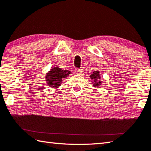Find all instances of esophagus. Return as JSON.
Returning a JSON list of instances; mask_svg holds the SVG:
<instances>
[{"label":"esophagus","mask_w":151,"mask_h":151,"mask_svg":"<svg viewBox=\"0 0 151 151\" xmlns=\"http://www.w3.org/2000/svg\"><path fill=\"white\" fill-rule=\"evenodd\" d=\"M75 72L77 75H81L83 73V69H81V68H76Z\"/></svg>","instance_id":"obj_1"}]
</instances>
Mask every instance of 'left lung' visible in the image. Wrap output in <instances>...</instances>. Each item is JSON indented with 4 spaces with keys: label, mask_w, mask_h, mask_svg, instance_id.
Instances as JSON below:
<instances>
[{
    "label": "left lung",
    "mask_w": 151,
    "mask_h": 151,
    "mask_svg": "<svg viewBox=\"0 0 151 151\" xmlns=\"http://www.w3.org/2000/svg\"><path fill=\"white\" fill-rule=\"evenodd\" d=\"M90 78L92 79V81L94 82L93 86L94 87H98L102 85V81L100 80V72L98 70L94 71L91 75H90Z\"/></svg>",
    "instance_id": "1"
}]
</instances>
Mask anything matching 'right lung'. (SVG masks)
<instances>
[{
  "mask_svg": "<svg viewBox=\"0 0 151 151\" xmlns=\"http://www.w3.org/2000/svg\"><path fill=\"white\" fill-rule=\"evenodd\" d=\"M71 72L68 70H63L59 67H54L46 74V82L48 86L56 88L61 85L63 80L69 75Z\"/></svg>",
  "mask_w": 151,
  "mask_h": 151,
  "instance_id": "add662e5",
  "label": "right lung"
}]
</instances>
